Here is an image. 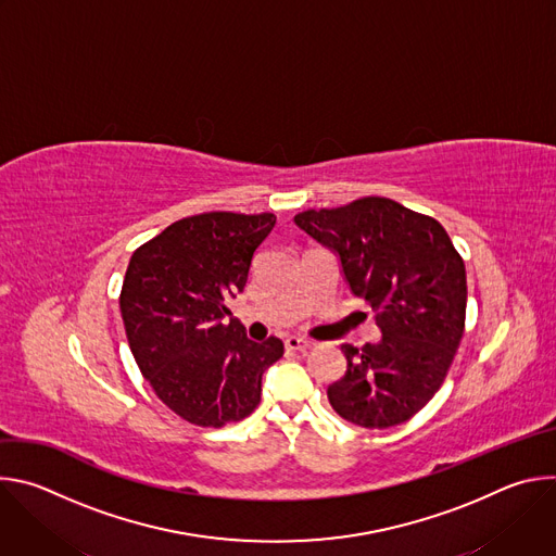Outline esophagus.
I'll use <instances>...</instances> for the list:
<instances>
[{"mask_svg":"<svg viewBox=\"0 0 556 556\" xmlns=\"http://www.w3.org/2000/svg\"><path fill=\"white\" fill-rule=\"evenodd\" d=\"M309 348H312V341H305L301 337H288L286 339V350H290V352H305Z\"/></svg>","mask_w":556,"mask_h":556,"instance_id":"1","label":"esophagus"}]
</instances>
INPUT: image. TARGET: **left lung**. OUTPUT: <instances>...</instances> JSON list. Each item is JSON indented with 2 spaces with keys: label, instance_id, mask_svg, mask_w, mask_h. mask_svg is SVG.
I'll return each instance as SVG.
<instances>
[{
  "label": "left lung",
  "instance_id": "1",
  "mask_svg": "<svg viewBox=\"0 0 556 556\" xmlns=\"http://www.w3.org/2000/svg\"><path fill=\"white\" fill-rule=\"evenodd\" d=\"M332 249L352 292L382 332L361 350L341 345L348 371L328 387L332 409L363 429L412 420L442 387L466 321V268L444 226L389 198H361L294 217Z\"/></svg>",
  "mask_w": 556,
  "mask_h": 556
}]
</instances>
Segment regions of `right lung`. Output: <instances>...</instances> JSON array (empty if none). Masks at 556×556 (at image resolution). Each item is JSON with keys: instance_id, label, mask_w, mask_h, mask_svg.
I'll return each mask as SVG.
<instances>
[{"instance_id": "1", "label": "right lung", "mask_w": 556, "mask_h": 556, "mask_svg": "<svg viewBox=\"0 0 556 556\" xmlns=\"http://www.w3.org/2000/svg\"><path fill=\"white\" fill-rule=\"evenodd\" d=\"M275 222L230 211L182 217L129 260L121 290L129 350L157 399L191 425L219 429L251 416L262 374L283 356L279 339L253 343L226 319Z\"/></svg>"}]
</instances>
